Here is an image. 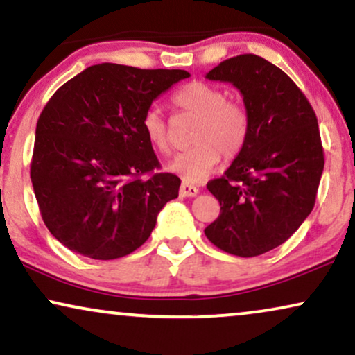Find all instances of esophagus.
<instances>
[{
    "instance_id": "34e87169",
    "label": "esophagus",
    "mask_w": 355,
    "mask_h": 355,
    "mask_svg": "<svg viewBox=\"0 0 355 355\" xmlns=\"http://www.w3.org/2000/svg\"><path fill=\"white\" fill-rule=\"evenodd\" d=\"M198 188L195 185H191V183H187L183 182L180 185V196H185V198H193L198 195Z\"/></svg>"
}]
</instances>
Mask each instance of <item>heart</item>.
<instances>
[{"label":"heart","instance_id":"heart-1","mask_svg":"<svg viewBox=\"0 0 355 355\" xmlns=\"http://www.w3.org/2000/svg\"><path fill=\"white\" fill-rule=\"evenodd\" d=\"M175 107L196 116L190 143L183 153L168 164L170 172L180 175L183 182H200L206 178L224 159H234L242 153L248 139L250 116L242 103L229 101L224 89L205 81H193L172 96ZM143 133L149 144L160 154L170 153L167 120L157 107H150L143 115Z\"/></svg>","mask_w":355,"mask_h":355}]
</instances>
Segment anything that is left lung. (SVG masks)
Here are the masks:
<instances>
[{"mask_svg":"<svg viewBox=\"0 0 355 355\" xmlns=\"http://www.w3.org/2000/svg\"><path fill=\"white\" fill-rule=\"evenodd\" d=\"M206 78L239 89L250 131L230 167L207 183L220 214L205 234L225 253L258 257L284 243L313 209L324 167L318 121L295 83L261 56H234Z\"/></svg>","mask_w":355,"mask_h":355,"instance_id":"left-lung-1","label":"left lung"}]
</instances>
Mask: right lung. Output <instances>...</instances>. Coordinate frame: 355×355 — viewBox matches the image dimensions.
Instances as JSON below:
<instances>
[{
  "label": "right lung",
  "mask_w": 355,
  "mask_h": 355,
  "mask_svg": "<svg viewBox=\"0 0 355 355\" xmlns=\"http://www.w3.org/2000/svg\"><path fill=\"white\" fill-rule=\"evenodd\" d=\"M187 78L183 69L94 64L42 110L31 180L45 225L71 252L92 259L133 253L178 196L177 175L140 178L160 167L141 121L160 94Z\"/></svg>",
  "instance_id": "1"
}]
</instances>
